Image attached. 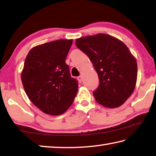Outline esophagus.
<instances>
[{
    "mask_svg": "<svg viewBox=\"0 0 156 156\" xmlns=\"http://www.w3.org/2000/svg\"><path fill=\"white\" fill-rule=\"evenodd\" d=\"M77 80H78V81H80V83H81V81H82V80H83V76H81V75L79 76L78 77H77Z\"/></svg>",
    "mask_w": 156,
    "mask_h": 156,
    "instance_id": "obj_1",
    "label": "esophagus"
}]
</instances>
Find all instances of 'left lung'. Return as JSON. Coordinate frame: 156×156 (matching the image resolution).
<instances>
[{"mask_svg":"<svg viewBox=\"0 0 156 156\" xmlns=\"http://www.w3.org/2000/svg\"><path fill=\"white\" fill-rule=\"evenodd\" d=\"M76 46L88 56L99 76V86L93 92L97 102L109 108L123 104L137 80V62L127 46L104 34L78 38Z\"/></svg>","mask_w":156,"mask_h":156,"instance_id":"obj_1","label":"left lung"}]
</instances>
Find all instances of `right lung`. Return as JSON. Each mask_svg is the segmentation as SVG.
<instances>
[{"label":"right lung","instance_id":"1","mask_svg":"<svg viewBox=\"0 0 156 156\" xmlns=\"http://www.w3.org/2000/svg\"><path fill=\"white\" fill-rule=\"evenodd\" d=\"M73 40H57L35 46L24 61L21 80L29 99L44 113L57 116L72 105L78 82L71 77L66 58Z\"/></svg>","mask_w":156,"mask_h":156}]
</instances>
